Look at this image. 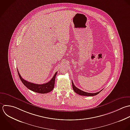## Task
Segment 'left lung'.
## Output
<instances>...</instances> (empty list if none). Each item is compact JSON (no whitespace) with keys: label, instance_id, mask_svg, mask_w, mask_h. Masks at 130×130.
<instances>
[{"label":"left lung","instance_id":"left-lung-1","mask_svg":"<svg viewBox=\"0 0 130 130\" xmlns=\"http://www.w3.org/2000/svg\"><path fill=\"white\" fill-rule=\"evenodd\" d=\"M72 88H73V89L74 90V91L77 93V94L79 95H81V96H95V95H97V94H98L101 91L98 92H97V93H87V92H85L84 91H83L82 90H80V89H78L77 88H76L74 85V84L72 80Z\"/></svg>","mask_w":130,"mask_h":130}]
</instances>
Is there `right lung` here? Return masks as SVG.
<instances>
[{"label":"right lung","instance_id":"right-lung-1","mask_svg":"<svg viewBox=\"0 0 130 130\" xmlns=\"http://www.w3.org/2000/svg\"><path fill=\"white\" fill-rule=\"evenodd\" d=\"M18 73L19 76V77L22 81V83L29 90H31L32 91H33L36 93H40V94H45L49 93L51 92L54 88L55 86V78L56 76L57 73V72H56L54 75L53 77L51 79V80L48 82V83H46L45 84L38 85L36 84H33L30 82H28L26 81V80L24 79L20 74L18 70Z\"/></svg>","mask_w":130,"mask_h":130}]
</instances>
